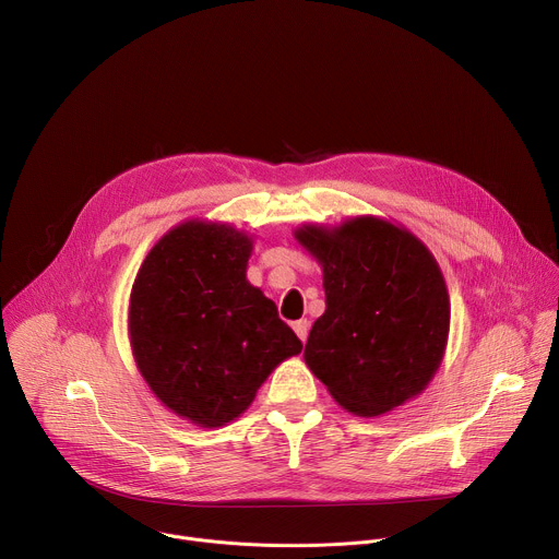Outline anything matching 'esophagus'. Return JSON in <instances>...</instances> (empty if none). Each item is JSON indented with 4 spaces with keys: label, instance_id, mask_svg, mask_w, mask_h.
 <instances>
[{
    "label": "esophagus",
    "instance_id": "1",
    "mask_svg": "<svg viewBox=\"0 0 559 559\" xmlns=\"http://www.w3.org/2000/svg\"><path fill=\"white\" fill-rule=\"evenodd\" d=\"M292 328H294L296 336L305 343V341H307V334H309V323H307V321H296Z\"/></svg>",
    "mask_w": 559,
    "mask_h": 559
}]
</instances>
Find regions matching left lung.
<instances>
[{"label": "left lung", "mask_w": 559, "mask_h": 559, "mask_svg": "<svg viewBox=\"0 0 559 559\" xmlns=\"http://www.w3.org/2000/svg\"><path fill=\"white\" fill-rule=\"evenodd\" d=\"M296 243L323 270L325 313L305 365L354 416L373 418L420 395L442 365L451 302L431 250L405 225L360 214L302 223Z\"/></svg>", "instance_id": "8db88e82"}]
</instances>
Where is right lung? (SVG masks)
<instances>
[{
    "instance_id": "obj_1",
    "label": "right lung",
    "mask_w": 559,
    "mask_h": 559,
    "mask_svg": "<svg viewBox=\"0 0 559 559\" xmlns=\"http://www.w3.org/2000/svg\"><path fill=\"white\" fill-rule=\"evenodd\" d=\"M252 250L243 229L188 218L158 238L132 283L134 365L158 403L201 429L246 414L267 376L302 349L248 281Z\"/></svg>"
}]
</instances>
